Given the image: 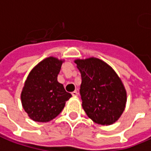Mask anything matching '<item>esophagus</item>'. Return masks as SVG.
Returning <instances> with one entry per match:
<instances>
[{"mask_svg":"<svg viewBox=\"0 0 151 151\" xmlns=\"http://www.w3.org/2000/svg\"><path fill=\"white\" fill-rule=\"evenodd\" d=\"M78 91H73L72 92L73 96H78Z\"/></svg>","mask_w":151,"mask_h":151,"instance_id":"esophagus-1","label":"esophagus"}]
</instances>
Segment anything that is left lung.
I'll list each match as a JSON object with an SVG mask.
<instances>
[{
    "instance_id": "8db88e82",
    "label": "left lung",
    "mask_w": 151,
    "mask_h": 151,
    "mask_svg": "<svg viewBox=\"0 0 151 151\" xmlns=\"http://www.w3.org/2000/svg\"><path fill=\"white\" fill-rule=\"evenodd\" d=\"M74 62L81 73L80 95L86 115L101 125L115 123L127 102V92L119 77L97 58L78 59Z\"/></svg>"
}]
</instances>
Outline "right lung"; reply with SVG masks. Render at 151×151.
I'll return each instance as SVG.
<instances>
[{
    "mask_svg": "<svg viewBox=\"0 0 151 151\" xmlns=\"http://www.w3.org/2000/svg\"><path fill=\"white\" fill-rule=\"evenodd\" d=\"M64 60L46 58L29 73L21 92V102L28 117L35 122L46 123L55 119L72 96L57 81Z\"/></svg>",
    "mask_w": 151,
    "mask_h": 151,
    "instance_id": "1",
    "label": "right lung"
}]
</instances>
